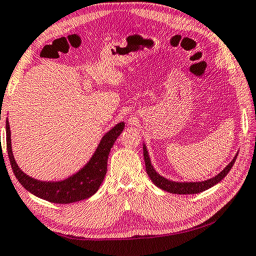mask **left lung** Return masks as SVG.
I'll list each match as a JSON object with an SVG mask.
<instances>
[{
    "instance_id": "8db88e82",
    "label": "left lung",
    "mask_w": 256,
    "mask_h": 256,
    "mask_svg": "<svg viewBox=\"0 0 256 256\" xmlns=\"http://www.w3.org/2000/svg\"><path fill=\"white\" fill-rule=\"evenodd\" d=\"M144 158H145V165H146V172L150 178V180L153 181L156 186L160 188V189L164 191H168L170 194H199V192H202L204 190L209 189V188L214 186L217 184L218 182H220L224 178H225L228 172L230 171L232 165H234L235 160L237 158V155L232 158V162L227 165V166L222 170V171L212 178H209L207 181L202 182H173L166 180V178L160 176V174L156 173L155 170L153 168L150 160L148 153H147V150L144 145Z\"/></svg>"
}]
</instances>
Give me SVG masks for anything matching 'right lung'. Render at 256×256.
<instances>
[{
  "mask_svg": "<svg viewBox=\"0 0 256 256\" xmlns=\"http://www.w3.org/2000/svg\"><path fill=\"white\" fill-rule=\"evenodd\" d=\"M124 124L120 122L103 136L98 150L90 162L75 176L60 182H42L30 178L18 166L11 150V132L6 120V148L8 160L18 181L24 189L44 200L54 204H72L88 199L98 191L106 173L108 156L116 138L124 130Z\"/></svg>",
  "mask_w": 256,
  "mask_h": 256,
  "instance_id": "obj_1",
  "label": "right lung"
}]
</instances>
